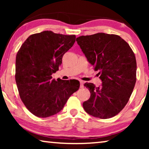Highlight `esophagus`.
Segmentation results:
<instances>
[{
    "label": "esophagus",
    "mask_w": 149,
    "mask_h": 149,
    "mask_svg": "<svg viewBox=\"0 0 149 149\" xmlns=\"http://www.w3.org/2000/svg\"><path fill=\"white\" fill-rule=\"evenodd\" d=\"M84 82L82 81H80V88H81V89L84 88Z\"/></svg>",
    "instance_id": "1"
}]
</instances>
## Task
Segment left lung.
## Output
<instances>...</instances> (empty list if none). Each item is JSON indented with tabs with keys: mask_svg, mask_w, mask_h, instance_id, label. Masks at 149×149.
I'll return each instance as SVG.
<instances>
[{
	"mask_svg": "<svg viewBox=\"0 0 149 149\" xmlns=\"http://www.w3.org/2000/svg\"><path fill=\"white\" fill-rule=\"evenodd\" d=\"M77 44L95 71L99 70L102 84L84 86L91 93L83 103L85 112L100 119L117 115L129 100L136 82V59L129 44L119 35L98 33L80 36Z\"/></svg>",
	"mask_w": 149,
	"mask_h": 149,
	"instance_id": "8db88e82",
	"label": "left lung"
}]
</instances>
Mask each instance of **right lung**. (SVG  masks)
<instances>
[{
    "label": "right lung",
    "instance_id": "obj_1",
    "mask_svg": "<svg viewBox=\"0 0 149 149\" xmlns=\"http://www.w3.org/2000/svg\"><path fill=\"white\" fill-rule=\"evenodd\" d=\"M75 35L44 31L33 34L19 49L16 58V85L22 101L39 118L58 113L79 82L52 79L59 70L63 55L74 45Z\"/></svg>",
    "mask_w": 149,
    "mask_h": 149
}]
</instances>
